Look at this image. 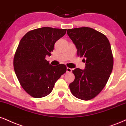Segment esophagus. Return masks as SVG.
<instances>
[{
    "label": "esophagus",
    "instance_id": "34e87169",
    "mask_svg": "<svg viewBox=\"0 0 126 126\" xmlns=\"http://www.w3.org/2000/svg\"><path fill=\"white\" fill-rule=\"evenodd\" d=\"M66 72L67 73H70L72 72V69H70V68H69V67H67V69H66Z\"/></svg>",
    "mask_w": 126,
    "mask_h": 126
}]
</instances>
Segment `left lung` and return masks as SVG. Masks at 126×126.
I'll use <instances>...</instances> for the list:
<instances>
[{
  "instance_id": "8db88e82",
  "label": "left lung",
  "mask_w": 126,
  "mask_h": 126,
  "mask_svg": "<svg viewBox=\"0 0 126 126\" xmlns=\"http://www.w3.org/2000/svg\"><path fill=\"white\" fill-rule=\"evenodd\" d=\"M67 33L78 50V56L84 57L86 62L84 69L73 70L75 79L69 84L70 89L76 97L89 100L100 93L111 75V46L106 36L92 28L69 29Z\"/></svg>"
}]
</instances>
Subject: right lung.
Returning <instances> with one entry per match:
<instances>
[{
  "instance_id": "right-lung-1",
  "label": "right lung",
  "mask_w": 126,
  "mask_h": 126,
  "mask_svg": "<svg viewBox=\"0 0 126 126\" xmlns=\"http://www.w3.org/2000/svg\"><path fill=\"white\" fill-rule=\"evenodd\" d=\"M66 30L43 27L29 32L20 41L13 60L15 72L22 87L33 97L49 94L66 72L64 64L52 66L45 59Z\"/></svg>"
}]
</instances>
